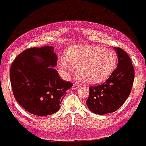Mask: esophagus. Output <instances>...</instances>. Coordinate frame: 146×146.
I'll list each match as a JSON object with an SVG mask.
<instances>
[{"instance_id": "esophagus-1", "label": "esophagus", "mask_w": 146, "mask_h": 146, "mask_svg": "<svg viewBox=\"0 0 146 146\" xmlns=\"http://www.w3.org/2000/svg\"><path fill=\"white\" fill-rule=\"evenodd\" d=\"M80 86V84H78V83H76V82H75V83H74V84H73V86H72V90H76V89H78V88H79V87Z\"/></svg>"}]
</instances>
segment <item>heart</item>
Returning <instances> with one entry per match:
<instances>
[{
	"label": "heart",
	"instance_id": "heart-1",
	"mask_svg": "<svg viewBox=\"0 0 146 146\" xmlns=\"http://www.w3.org/2000/svg\"><path fill=\"white\" fill-rule=\"evenodd\" d=\"M117 62V56L112 50L94 45H76L66 50L65 59L61 60L59 68L65 74L77 69V74L83 82L96 84L110 76Z\"/></svg>",
	"mask_w": 146,
	"mask_h": 146
}]
</instances>
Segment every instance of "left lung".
Segmentation results:
<instances>
[{
  "mask_svg": "<svg viewBox=\"0 0 146 146\" xmlns=\"http://www.w3.org/2000/svg\"><path fill=\"white\" fill-rule=\"evenodd\" d=\"M118 56L117 68L103 84L89 88L86 101L92 113L105 115L113 113L123 105L129 95L134 80V68L128 54L115 48Z\"/></svg>",
  "mask_w": 146,
  "mask_h": 146,
  "instance_id": "left-lung-1",
  "label": "left lung"
}]
</instances>
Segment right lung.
Segmentation results:
<instances>
[{
    "label": "right lung",
    "mask_w": 146,
    "mask_h": 146,
    "mask_svg": "<svg viewBox=\"0 0 146 146\" xmlns=\"http://www.w3.org/2000/svg\"><path fill=\"white\" fill-rule=\"evenodd\" d=\"M52 46L27 49L17 56L11 67L15 99L25 110L37 116L58 111L66 91L73 86L62 80L54 69L58 58Z\"/></svg>",
    "instance_id": "1"
}]
</instances>
